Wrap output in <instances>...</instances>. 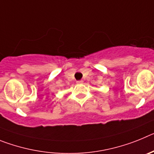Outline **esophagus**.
<instances>
[{
    "label": "esophagus",
    "instance_id": "1",
    "mask_svg": "<svg viewBox=\"0 0 154 154\" xmlns=\"http://www.w3.org/2000/svg\"><path fill=\"white\" fill-rule=\"evenodd\" d=\"M76 83H77V84H82V83H83V81H82V80H79V81L76 82Z\"/></svg>",
    "mask_w": 154,
    "mask_h": 154
}]
</instances>
